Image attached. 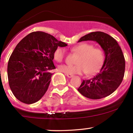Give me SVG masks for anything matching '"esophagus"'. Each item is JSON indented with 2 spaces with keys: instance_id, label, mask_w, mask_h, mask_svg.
Wrapping results in <instances>:
<instances>
[{
  "instance_id": "34e87169",
  "label": "esophagus",
  "mask_w": 133,
  "mask_h": 133,
  "mask_svg": "<svg viewBox=\"0 0 133 133\" xmlns=\"http://www.w3.org/2000/svg\"><path fill=\"white\" fill-rule=\"evenodd\" d=\"M65 75H66V76L68 77V78H71V77H73V75L69 74H65Z\"/></svg>"
}]
</instances>
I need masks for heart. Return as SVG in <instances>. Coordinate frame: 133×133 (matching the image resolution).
I'll return each instance as SVG.
<instances>
[{
	"label": "heart",
	"mask_w": 133,
	"mask_h": 133,
	"mask_svg": "<svg viewBox=\"0 0 133 133\" xmlns=\"http://www.w3.org/2000/svg\"><path fill=\"white\" fill-rule=\"evenodd\" d=\"M71 51L77 54L74 65H61L59 71L69 74H81L85 72L88 76L95 74L99 71L104 61V54L100 48L94 47L91 44L81 43L74 46ZM65 49L58 47L54 50L53 57L57 62H61L65 57Z\"/></svg>",
	"instance_id": "obj_1"
}]
</instances>
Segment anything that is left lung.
I'll return each mask as SVG.
<instances>
[{
	"mask_svg": "<svg viewBox=\"0 0 133 133\" xmlns=\"http://www.w3.org/2000/svg\"><path fill=\"white\" fill-rule=\"evenodd\" d=\"M94 41L103 50L105 59L100 72L88 80H83L79 92L91 99H99L111 95L121 84L125 72V59L117 42L105 32H93L81 37L78 42Z\"/></svg>",
	"mask_w": 133,
	"mask_h": 133,
	"instance_id": "1",
	"label": "left lung"
}]
</instances>
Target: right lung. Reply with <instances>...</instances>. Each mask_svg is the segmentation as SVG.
<instances>
[{
	"label": "right lung",
	"mask_w": 133,
	"mask_h": 133,
	"mask_svg": "<svg viewBox=\"0 0 133 133\" xmlns=\"http://www.w3.org/2000/svg\"><path fill=\"white\" fill-rule=\"evenodd\" d=\"M66 43L42 31L32 32L16 46L9 57L8 77L15 97L24 103L39 101L49 88L55 69L53 54Z\"/></svg>",
	"instance_id": "add662e5"
}]
</instances>
